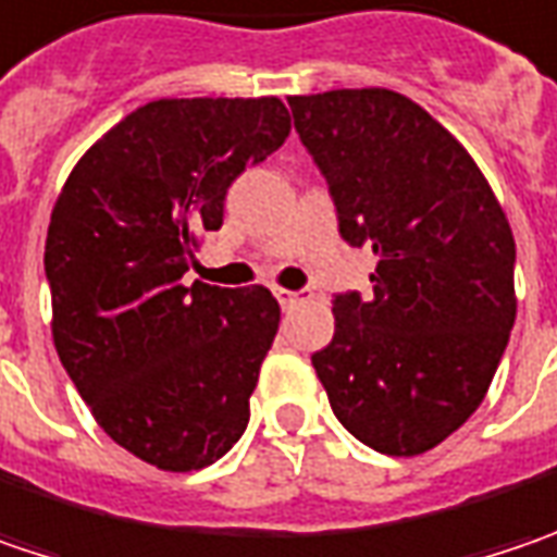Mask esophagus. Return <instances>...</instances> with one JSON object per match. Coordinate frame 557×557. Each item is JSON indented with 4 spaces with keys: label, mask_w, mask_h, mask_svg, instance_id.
I'll use <instances>...</instances> for the list:
<instances>
[{
    "label": "esophagus",
    "mask_w": 557,
    "mask_h": 557,
    "mask_svg": "<svg viewBox=\"0 0 557 557\" xmlns=\"http://www.w3.org/2000/svg\"><path fill=\"white\" fill-rule=\"evenodd\" d=\"M275 300H278L282 307H294L297 300H304V294H300V292H288V288H275Z\"/></svg>",
    "instance_id": "34e87169"
}]
</instances>
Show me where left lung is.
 Segmentation results:
<instances>
[{
    "mask_svg": "<svg viewBox=\"0 0 557 557\" xmlns=\"http://www.w3.org/2000/svg\"><path fill=\"white\" fill-rule=\"evenodd\" d=\"M373 294H338L313 370L342 426L392 458L483 404L517 317L515 235L486 175L423 106L385 87L288 97Z\"/></svg>",
    "mask_w": 557,
    "mask_h": 557,
    "instance_id": "8db88e82",
    "label": "left lung"
}]
</instances>
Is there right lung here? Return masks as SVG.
Masks as SVG:
<instances>
[{
	"instance_id": "add662e5",
	"label": "right lung",
	"mask_w": 557,
	"mask_h": 557,
	"mask_svg": "<svg viewBox=\"0 0 557 557\" xmlns=\"http://www.w3.org/2000/svg\"><path fill=\"white\" fill-rule=\"evenodd\" d=\"M288 131L278 97L156 99L77 159L52 207L59 360L106 435L159 470L209 467L247 430L278 300L182 278L232 182Z\"/></svg>"
}]
</instances>
